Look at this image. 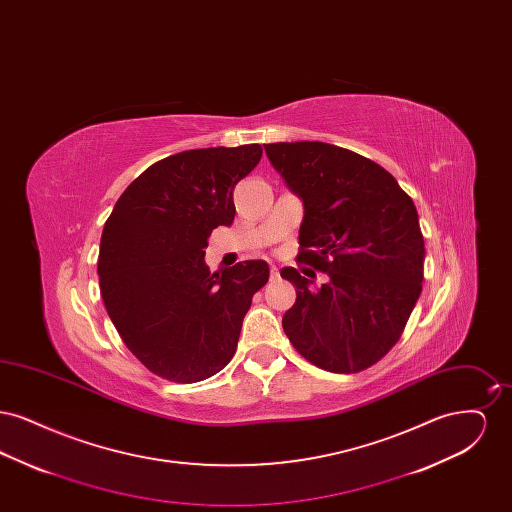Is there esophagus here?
Segmentation results:
<instances>
[{
    "label": "esophagus",
    "mask_w": 512,
    "mask_h": 512,
    "mask_svg": "<svg viewBox=\"0 0 512 512\" xmlns=\"http://www.w3.org/2000/svg\"><path fill=\"white\" fill-rule=\"evenodd\" d=\"M278 276H280L278 268L274 267V265H270V280H278Z\"/></svg>",
    "instance_id": "esophagus-1"
}]
</instances>
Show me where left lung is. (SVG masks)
I'll use <instances>...</instances> for the list:
<instances>
[{"label": "left lung", "instance_id": "obj_1", "mask_svg": "<svg viewBox=\"0 0 512 512\" xmlns=\"http://www.w3.org/2000/svg\"><path fill=\"white\" fill-rule=\"evenodd\" d=\"M268 161L303 199L297 261L328 274L317 292L295 268L282 326L299 355L338 374L378 363L422 292L424 238L413 199L378 163L324 142L267 144Z\"/></svg>", "mask_w": 512, "mask_h": 512}]
</instances>
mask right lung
<instances>
[{
  "instance_id": "add662e5",
  "label": "right lung",
  "mask_w": 512,
  "mask_h": 512,
  "mask_svg": "<svg viewBox=\"0 0 512 512\" xmlns=\"http://www.w3.org/2000/svg\"><path fill=\"white\" fill-rule=\"evenodd\" d=\"M263 147L190 149L153 163L115 203L99 244V288L126 347L176 384L211 378L236 353L265 261L205 265L207 238L230 226L234 188Z\"/></svg>"
}]
</instances>
